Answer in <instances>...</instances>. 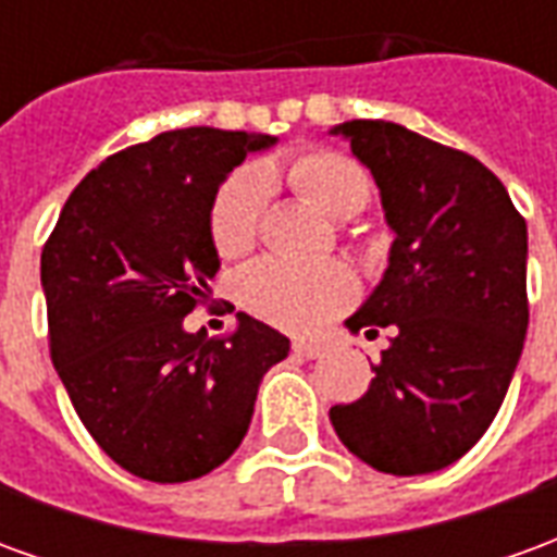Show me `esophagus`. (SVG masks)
Masks as SVG:
<instances>
[{
	"mask_svg": "<svg viewBox=\"0 0 557 557\" xmlns=\"http://www.w3.org/2000/svg\"><path fill=\"white\" fill-rule=\"evenodd\" d=\"M292 351L298 355V358H319L325 346L322 343H315V339H292Z\"/></svg>",
	"mask_w": 557,
	"mask_h": 557,
	"instance_id": "obj_1",
	"label": "esophagus"
}]
</instances>
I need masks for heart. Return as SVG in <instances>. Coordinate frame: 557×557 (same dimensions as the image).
I'll list each match as a JSON object with an SVG mask.
<instances>
[{
  "mask_svg": "<svg viewBox=\"0 0 557 557\" xmlns=\"http://www.w3.org/2000/svg\"><path fill=\"white\" fill-rule=\"evenodd\" d=\"M286 182L295 194L334 220H349L367 208L373 182L361 163L337 148H304L283 160H259L223 184L211 202L208 232L223 259L244 256L259 238L265 187ZM358 298V280L343 262L262 259L244 271L242 301L259 319L286 331H315Z\"/></svg>",
  "mask_w": 557,
  "mask_h": 557,
  "instance_id": "b5f03b06",
  "label": "heart"
}]
</instances>
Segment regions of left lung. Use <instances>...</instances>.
<instances>
[{
	"label": "left lung",
	"instance_id": "8db88e82",
	"mask_svg": "<svg viewBox=\"0 0 557 557\" xmlns=\"http://www.w3.org/2000/svg\"><path fill=\"white\" fill-rule=\"evenodd\" d=\"M367 163L397 238L349 331H391L367 394L331 409L339 442L411 478L466 456L490 430L525 346V218L478 158L394 125H337Z\"/></svg>",
	"mask_w": 557,
	"mask_h": 557
}]
</instances>
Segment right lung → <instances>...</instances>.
<instances>
[{"label":"right lung","instance_id":"add662e5","mask_svg":"<svg viewBox=\"0 0 557 557\" xmlns=\"http://www.w3.org/2000/svg\"><path fill=\"white\" fill-rule=\"evenodd\" d=\"M274 137L184 127L127 146L67 196L41 250L50 358L103 454L151 483L223 466L289 339L238 313L226 339L187 334L220 268V182Z\"/></svg>","mask_w":557,"mask_h":557}]
</instances>
